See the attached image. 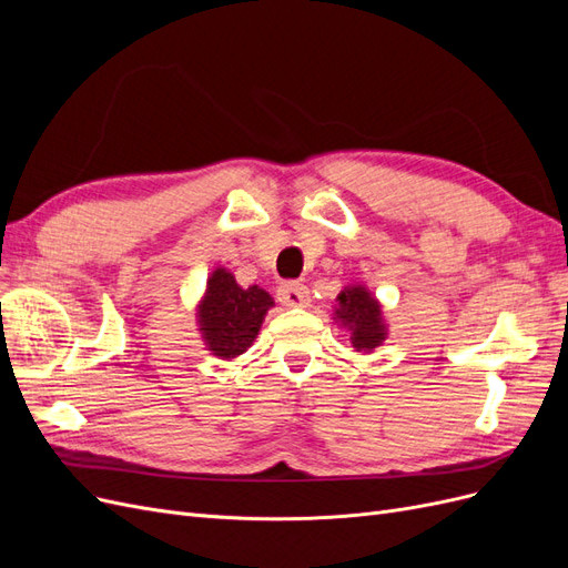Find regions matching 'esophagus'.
<instances>
[{
	"label": "esophagus",
	"instance_id": "obj_1",
	"mask_svg": "<svg viewBox=\"0 0 568 568\" xmlns=\"http://www.w3.org/2000/svg\"><path fill=\"white\" fill-rule=\"evenodd\" d=\"M277 301L284 307H307V303H311V291L298 282H284L277 288Z\"/></svg>",
	"mask_w": 568,
	"mask_h": 568
}]
</instances>
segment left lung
I'll return each mask as SVG.
<instances>
[{"instance_id": "obj_1", "label": "left lung", "mask_w": 568, "mask_h": 568, "mask_svg": "<svg viewBox=\"0 0 568 568\" xmlns=\"http://www.w3.org/2000/svg\"><path fill=\"white\" fill-rule=\"evenodd\" d=\"M334 320L351 332V343L357 353H372L386 341V324L382 305L363 284H351L336 296Z\"/></svg>"}]
</instances>
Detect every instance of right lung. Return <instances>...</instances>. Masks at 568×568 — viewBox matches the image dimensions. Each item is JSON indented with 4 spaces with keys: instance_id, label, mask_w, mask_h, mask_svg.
Listing matches in <instances>:
<instances>
[{
    "instance_id": "add662e5",
    "label": "right lung",
    "mask_w": 568,
    "mask_h": 568,
    "mask_svg": "<svg viewBox=\"0 0 568 568\" xmlns=\"http://www.w3.org/2000/svg\"><path fill=\"white\" fill-rule=\"evenodd\" d=\"M272 305L274 301L265 288H242L232 272L217 267L205 284V294L196 311L205 348L220 359L246 353Z\"/></svg>"
}]
</instances>
